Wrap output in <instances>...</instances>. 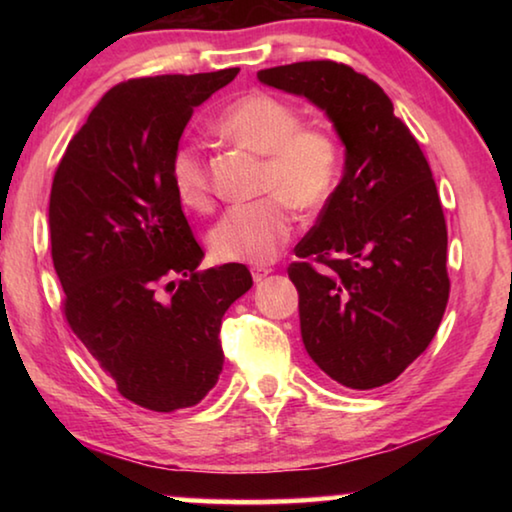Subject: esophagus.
<instances>
[{
  "instance_id": "esophagus-1",
  "label": "esophagus",
  "mask_w": 512,
  "mask_h": 512,
  "mask_svg": "<svg viewBox=\"0 0 512 512\" xmlns=\"http://www.w3.org/2000/svg\"><path fill=\"white\" fill-rule=\"evenodd\" d=\"M271 271H273V268H268V266H257V268H253V280L255 282H262L264 277L271 273Z\"/></svg>"
}]
</instances>
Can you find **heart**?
Returning <instances> with one entry per match:
<instances>
[{"label": "heart", "mask_w": 512, "mask_h": 512, "mask_svg": "<svg viewBox=\"0 0 512 512\" xmlns=\"http://www.w3.org/2000/svg\"><path fill=\"white\" fill-rule=\"evenodd\" d=\"M216 131L241 149L264 155L253 203L235 205L210 232L221 262L266 264L277 257L293 230L291 205L302 212L323 207L341 176V144L320 121H302L291 101L271 92H248L232 101ZM169 178L180 203L192 210L212 205L210 169L194 142H178L169 158Z\"/></svg>", "instance_id": "b5f03b06"}]
</instances>
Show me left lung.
<instances>
[{"instance_id":"8db88e82","label":"left lung","mask_w":512,"mask_h":512,"mask_svg":"<svg viewBox=\"0 0 512 512\" xmlns=\"http://www.w3.org/2000/svg\"><path fill=\"white\" fill-rule=\"evenodd\" d=\"M257 79L323 108L345 144L343 180L287 268L305 350L341 386L391 384L427 350L449 300L429 162L386 92L350 65L305 60Z\"/></svg>"}]
</instances>
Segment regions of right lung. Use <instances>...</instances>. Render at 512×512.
I'll return each instance as SVG.
<instances>
[{
	"mask_svg": "<svg viewBox=\"0 0 512 512\" xmlns=\"http://www.w3.org/2000/svg\"><path fill=\"white\" fill-rule=\"evenodd\" d=\"M239 67L115 85L67 144L49 196L63 314L121 397L189 409L223 370L221 320L253 287L244 264L201 271L203 248L169 178L196 106Z\"/></svg>",
	"mask_w": 512,
	"mask_h": 512,
	"instance_id": "add662e5",
	"label": "right lung"
}]
</instances>
